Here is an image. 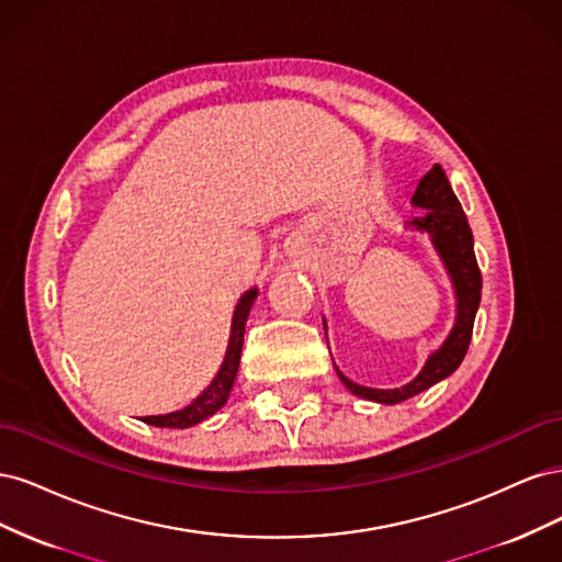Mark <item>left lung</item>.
<instances>
[{"label":"left lung","mask_w":562,"mask_h":562,"mask_svg":"<svg viewBox=\"0 0 562 562\" xmlns=\"http://www.w3.org/2000/svg\"><path fill=\"white\" fill-rule=\"evenodd\" d=\"M411 203L415 209H422V213L413 217L411 223H405V227H413L417 232L431 236V244L440 255V260H443L454 288L457 314L446 342L429 353L427 363L422 366L419 375L413 382H407L398 389L361 386L351 382L349 378H345L342 372H339V368H335L337 378L342 380V384L351 391V394L375 401V403H384V405H394V403L413 398L419 394V391L434 386L440 380H446L459 368V363L464 361L469 342H471L473 321H475V312H479L481 288H483L481 269H479V262H475V252H473V234L469 227V220L462 211V203H459V199L452 192L443 168L434 164L431 171L419 180ZM323 328H326V321H323Z\"/></svg>","instance_id":"8db88e82"}]
</instances>
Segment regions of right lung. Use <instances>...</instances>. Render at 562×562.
Returning <instances> with one entry per match:
<instances>
[{
    "instance_id": "1",
    "label": "right lung",
    "mask_w": 562,
    "mask_h": 562,
    "mask_svg": "<svg viewBox=\"0 0 562 562\" xmlns=\"http://www.w3.org/2000/svg\"><path fill=\"white\" fill-rule=\"evenodd\" d=\"M255 297H258V288H250V291H246L241 295L239 304H236L234 316H232V333H229V345H227L225 361H223V366H220L213 382L206 389H203L190 405L182 407V411L168 413V415L143 417L145 424H151V427H166V429H187V427H194V424H199L203 419H209L211 415H215L220 407L227 403L229 391H232L234 380H236V372H239L246 321H248V314H250Z\"/></svg>"
}]
</instances>
